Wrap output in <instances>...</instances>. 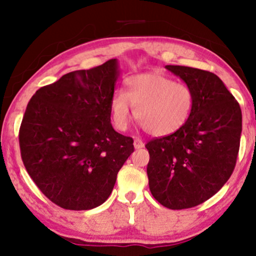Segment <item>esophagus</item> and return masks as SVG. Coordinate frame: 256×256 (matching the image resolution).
I'll list each match as a JSON object with an SVG mask.
<instances>
[{
	"instance_id": "obj_1",
	"label": "esophagus",
	"mask_w": 256,
	"mask_h": 256,
	"mask_svg": "<svg viewBox=\"0 0 256 256\" xmlns=\"http://www.w3.org/2000/svg\"><path fill=\"white\" fill-rule=\"evenodd\" d=\"M134 148H136V149H140V148H143V146H144V143H143V140H140V138H134Z\"/></svg>"
}]
</instances>
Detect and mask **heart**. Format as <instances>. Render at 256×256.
<instances>
[{"label": "heart", "instance_id": "obj_1", "mask_svg": "<svg viewBox=\"0 0 256 256\" xmlns=\"http://www.w3.org/2000/svg\"><path fill=\"white\" fill-rule=\"evenodd\" d=\"M195 104L189 85L176 83L158 73H143L126 82L125 92H116L112 100V114L116 128H128L131 107L134 118L149 134L165 137L176 134L186 124Z\"/></svg>", "mask_w": 256, "mask_h": 256}]
</instances>
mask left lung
<instances>
[{
  "mask_svg": "<svg viewBox=\"0 0 256 256\" xmlns=\"http://www.w3.org/2000/svg\"><path fill=\"white\" fill-rule=\"evenodd\" d=\"M166 68L192 88L195 104L180 130L146 143L150 156L146 174L158 204L185 210L212 198L231 177L240 150L242 112L214 73L172 64Z\"/></svg>",
  "mask_w": 256,
  "mask_h": 256,
  "instance_id": "1",
  "label": "left lung"
}]
</instances>
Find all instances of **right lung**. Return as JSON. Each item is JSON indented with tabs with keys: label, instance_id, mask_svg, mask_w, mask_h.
I'll return each instance as SVG.
<instances>
[{
	"label": "right lung",
	"instance_id": "add662e5",
	"mask_svg": "<svg viewBox=\"0 0 256 256\" xmlns=\"http://www.w3.org/2000/svg\"><path fill=\"white\" fill-rule=\"evenodd\" d=\"M118 77V61L110 58L42 86L26 107L19 130L22 162L38 189L64 210L104 204L134 152V140L110 124Z\"/></svg>",
	"mask_w": 256,
	"mask_h": 256
}]
</instances>
